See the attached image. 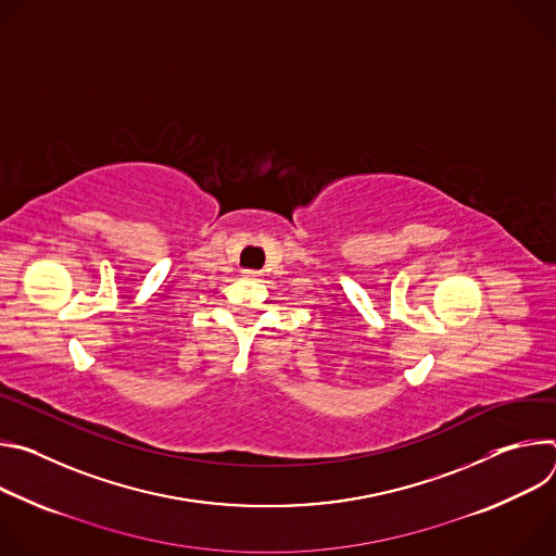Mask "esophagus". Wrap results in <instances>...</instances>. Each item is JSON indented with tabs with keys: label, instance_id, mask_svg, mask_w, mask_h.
I'll return each mask as SVG.
<instances>
[{
	"label": "esophagus",
	"instance_id": "obj_1",
	"mask_svg": "<svg viewBox=\"0 0 556 556\" xmlns=\"http://www.w3.org/2000/svg\"><path fill=\"white\" fill-rule=\"evenodd\" d=\"M244 277H249V279H260V277H262V273H260V270H247V273H244Z\"/></svg>",
	"mask_w": 556,
	"mask_h": 556
}]
</instances>
